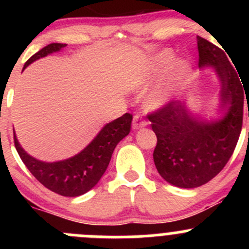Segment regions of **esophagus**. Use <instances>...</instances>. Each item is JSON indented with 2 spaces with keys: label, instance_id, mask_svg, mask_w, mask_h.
Here are the masks:
<instances>
[{
  "label": "esophagus",
  "instance_id": "34e87169",
  "mask_svg": "<svg viewBox=\"0 0 249 249\" xmlns=\"http://www.w3.org/2000/svg\"><path fill=\"white\" fill-rule=\"evenodd\" d=\"M147 124H148V123L145 122V120L143 119V118L141 117V115H139V114L135 115L134 119H132V129H134V130L145 126V125H147Z\"/></svg>",
  "mask_w": 249,
  "mask_h": 249
}]
</instances>
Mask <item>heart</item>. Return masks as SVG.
Instances as JSON below:
<instances>
[{
    "instance_id": "b5f03b06",
    "label": "heart",
    "mask_w": 249,
    "mask_h": 249,
    "mask_svg": "<svg viewBox=\"0 0 249 249\" xmlns=\"http://www.w3.org/2000/svg\"><path fill=\"white\" fill-rule=\"evenodd\" d=\"M172 60H173V57H172L171 53L166 52V53H161L160 55H158L154 60V64H153V66H152V71H150V73H148L147 80H149L150 78L154 76V74H157L159 71L166 69V67L171 64ZM178 69H179L180 72H185L188 70V66L182 62V64H179ZM166 97H167L166 92H160V94L155 95V96L153 97L152 105L153 106H161V105L166 101Z\"/></svg>"
}]
</instances>
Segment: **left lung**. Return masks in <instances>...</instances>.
Masks as SVG:
<instances>
[{
	"mask_svg": "<svg viewBox=\"0 0 249 249\" xmlns=\"http://www.w3.org/2000/svg\"><path fill=\"white\" fill-rule=\"evenodd\" d=\"M199 66L214 67L220 83L224 118L202 122L193 117L184 104L170 101L148 114L157 147L153 159L158 172L178 188H196L218 175L231 158L243 120L242 84L220 48L197 37ZM249 117V108H248Z\"/></svg>",
	"mask_w": 249,
	"mask_h": 249,
	"instance_id": "obj_1",
	"label": "left lung"
}]
</instances>
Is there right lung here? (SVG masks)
I'll use <instances>...</instances> for the list:
<instances>
[{
    "label": "right lung",
    "instance_id": "right-lung-1",
    "mask_svg": "<svg viewBox=\"0 0 249 249\" xmlns=\"http://www.w3.org/2000/svg\"><path fill=\"white\" fill-rule=\"evenodd\" d=\"M66 47L62 43H52L32 55L24 65L26 69L31 62L59 52ZM132 115L125 113L118 119L105 125L104 129L79 154L56 162H44L27 154L14 135V144L25 166L41 184L62 196H79L94 188L108 167L113 150L131 130Z\"/></svg>",
    "mask_w": 249,
    "mask_h": 249
}]
</instances>
